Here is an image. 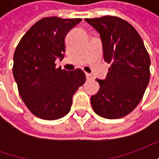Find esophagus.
<instances>
[{
	"label": "esophagus",
	"mask_w": 159,
	"mask_h": 159,
	"mask_svg": "<svg viewBox=\"0 0 159 159\" xmlns=\"http://www.w3.org/2000/svg\"><path fill=\"white\" fill-rule=\"evenodd\" d=\"M86 77H87V80H93V76H92L90 73H86Z\"/></svg>",
	"instance_id": "obj_1"
}]
</instances>
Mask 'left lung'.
<instances>
[{
	"instance_id": "left-lung-1",
	"label": "left lung",
	"mask_w": 159,
	"mask_h": 159,
	"mask_svg": "<svg viewBox=\"0 0 159 159\" xmlns=\"http://www.w3.org/2000/svg\"><path fill=\"white\" fill-rule=\"evenodd\" d=\"M100 34L104 61L111 64L104 80L96 79L100 89L91 96L97 115L120 119L132 112L143 99L150 78V55L132 25L115 16L86 18Z\"/></svg>"
}]
</instances>
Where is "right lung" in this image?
I'll return each instance as SVG.
<instances>
[{
    "instance_id": "right-lung-1",
    "label": "right lung",
    "mask_w": 159,
    "mask_h": 159,
    "mask_svg": "<svg viewBox=\"0 0 159 159\" xmlns=\"http://www.w3.org/2000/svg\"><path fill=\"white\" fill-rule=\"evenodd\" d=\"M81 18L44 17L22 37L14 53L13 76L28 110L45 120L61 119L70 111L72 96L86 81L80 69L57 68L64 57L65 37Z\"/></svg>"
}]
</instances>
